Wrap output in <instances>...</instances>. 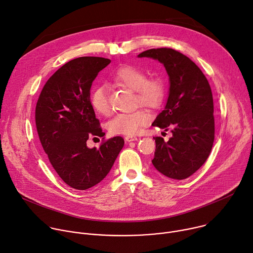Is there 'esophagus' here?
<instances>
[{"mask_svg": "<svg viewBox=\"0 0 253 253\" xmlns=\"http://www.w3.org/2000/svg\"><path fill=\"white\" fill-rule=\"evenodd\" d=\"M125 141L127 142H131V141H135L137 140V137L136 136H132V135H128V136H125Z\"/></svg>", "mask_w": 253, "mask_h": 253, "instance_id": "esophagus-1", "label": "esophagus"}]
</instances>
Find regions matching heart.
<instances>
[{
  "mask_svg": "<svg viewBox=\"0 0 253 253\" xmlns=\"http://www.w3.org/2000/svg\"><path fill=\"white\" fill-rule=\"evenodd\" d=\"M113 79L124 87L135 91L137 100L148 107H158L164 97V85L159 78L146 79L144 72L133 66H123L117 69ZM93 109L100 115L107 116L110 113L107 90L103 85L96 86L90 96ZM150 114L146 110L138 109L115 115L107 124L108 131L113 135H133L138 130L148 124Z\"/></svg>",
  "mask_w": 253,
  "mask_h": 253,
  "instance_id": "heart-1",
  "label": "heart"
}]
</instances>
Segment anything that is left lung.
<instances>
[{
	"instance_id": "left-lung-1",
	"label": "left lung",
	"mask_w": 253,
	"mask_h": 253,
	"mask_svg": "<svg viewBox=\"0 0 253 253\" xmlns=\"http://www.w3.org/2000/svg\"><path fill=\"white\" fill-rule=\"evenodd\" d=\"M138 58L159 61L169 77L164 110L152 126L170 129L167 142L154 137L156 149L152 164L168 178L182 180L196 172L208 158L214 141L213 98L210 85L198 66L170 48L144 51Z\"/></svg>"
}]
</instances>
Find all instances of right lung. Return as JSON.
Instances as JSON below:
<instances>
[{
    "mask_svg": "<svg viewBox=\"0 0 253 253\" xmlns=\"http://www.w3.org/2000/svg\"><path fill=\"white\" fill-rule=\"evenodd\" d=\"M110 62L101 57L69 61L49 78L36 106V127L43 149L63 181L77 190L101 182L124 146L120 136L99 148L87 146L89 138L105 135L91 106L90 90Z\"/></svg>",
    "mask_w": 253,
    "mask_h": 253,
    "instance_id": "obj_1",
    "label": "right lung"
}]
</instances>
